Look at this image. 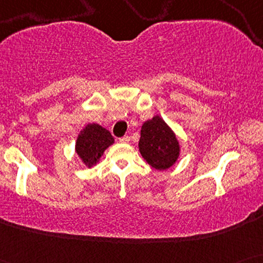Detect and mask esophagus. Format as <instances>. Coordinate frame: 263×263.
Wrapping results in <instances>:
<instances>
[{
    "mask_svg": "<svg viewBox=\"0 0 263 263\" xmlns=\"http://www.w3.org/2000/svg\"><path fill=\"white\" fill-rule=\"evenodd\" d=\"M118 141H120L121 143H128L129 141H130V139H129V136H123V138H121Z\"/></svg>",
    "mask_w": 263,
    "mask_h": 263,
    "instance_id": "1",
    "label": "esophagus"
}]
</instances>
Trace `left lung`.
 Returning a JSON list of instances; mask_svg holds the SVG:
<instances>
[{
  "label": "left lung",
  "instance_id": "left-lung-1",
  "mask_svg": "<svg viewBox=\"0 0 263 263\" xmlns=\"http://www.w3.org/2000/svg\"><path fill=\"white\" fill-rule=\"evenodd\" d=\"M139 151L153 168L165 171L178 160L181 146L170 125L156 115L142 124Z\"/></svg>",
  "mask_w": 263,
  "mask_h": 263
}]
</instances>
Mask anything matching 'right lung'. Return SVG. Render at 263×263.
Returning <instances> with one entry per match:
<instances>
[{"label": "right lung", "instance_id": "right-lung-1", "mask_svg": "<svg viewBox=\"0 0 263 263\" xmlns=\"http://www.w3.org/2000/svg\"><path fill=\"white\" fill-rule=\"evenodd\" d=\"M115 142L111 133L98 123H88L79 133L75 152L82 164L88 168L99 163L107 147Z\"/></svg>", "mask_w": 263, "mask_h": 263}]
</instances>
